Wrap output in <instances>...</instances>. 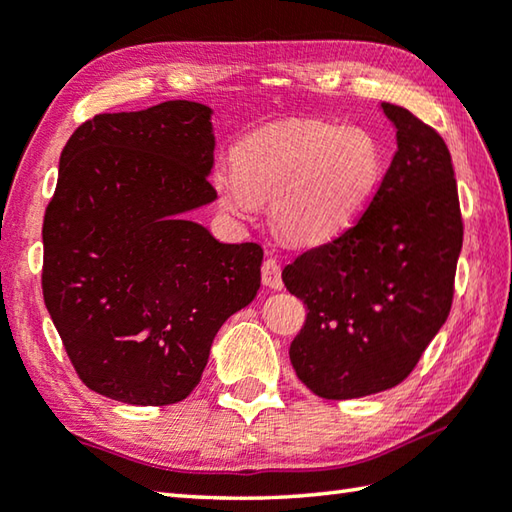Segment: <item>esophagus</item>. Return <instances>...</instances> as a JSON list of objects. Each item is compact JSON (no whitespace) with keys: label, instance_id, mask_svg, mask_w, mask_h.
<instances>
[{"label":"esophagus","instance_id":"esophagus-1","mask_svg":"<svg viewBox=\"0 0 512 512\" xmlns=\"http://www.w3.org/2000/svg\"><path fill=\"white\" fill-rule=\"evenodd\" d=\"M262 282L273 288V291H280V288L284 286L282 282V266L275 262V259H264L262 264Z\"/></svg>","mask_w":512,"mask_h":512}]
</instances>
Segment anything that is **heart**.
<instances>
[{"instance_id":"b5f03b06","label":"heart","mask_w":512,"mask_h":512,"mask_svg":"<svg viewBox=\"0 0 512 512\" xmlns=\"http://www.w3.org/2000/svg\"><path fill=\"white\" fill-rule=\"evenodd\" d=\"M385 170L378 138L365 127L288 120L257 129L235 147V165L212 174L219 206L248 219L271 201V219L300 246H320L358 224Z\"/></svg>"}]
</instances>
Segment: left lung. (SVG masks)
Returning <instances> with one entry per match:
<instances>
[{"instance_id":"left-lung-1","label":"left lung","mask_w":512,"mask_h":512,"mask_svg":"<svg viewBox=\"0 0 512 512\" xmlns=\"http://www.w3.org/2000/svg\"><path fill=\"white\" fill-rule=\"evenodd\" d=\"M380 109L398 150L371 206L282 271L309 309L288 356L297 378L329 401L385 392L412 374L448 320L463 244L448 145L405 107Z\"/></svg>"}]
</instances>
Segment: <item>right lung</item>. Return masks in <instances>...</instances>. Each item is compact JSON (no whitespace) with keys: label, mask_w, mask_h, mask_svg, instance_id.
Returning a JSON list of instances; mask_svg holds the SVG:
<instances>
[{"label":"right lung","mask_w":512,"mask_h":512,"mask_svg":"<svg viewBox=\"0 0 512 512\" xmlns=\"http://www.w3.org/2000/svg\"><path fill=\"white\" fill-rule=\"evenodd\" d=\"M210 116L190 100L98 114L60 156L44 304L82 383L120 403L183 401L262 282V246L221 244L185 217L217 199Z\"/></svg>","instance_id":"right-lung-1"}]
</instances>
